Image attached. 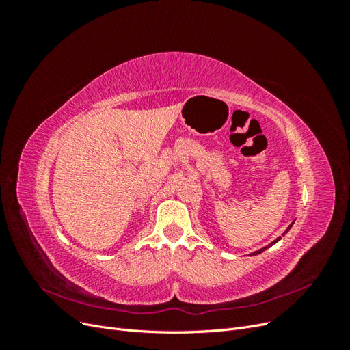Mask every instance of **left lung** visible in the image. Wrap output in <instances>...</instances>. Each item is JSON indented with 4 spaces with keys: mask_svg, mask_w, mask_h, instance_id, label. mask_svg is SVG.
Listing matches in <instances>:
<instances>
[{
    "mask_svg": "<svg viewBox=\"0 0 350 350\" xmlns=\"http://www.w3.org/2000/svg\"><path fill=\"white\" fill-rule=\"evenodd\" d=\"M292 225H293V224H292ZM292 225H291V226H292ZM291 226H289V228H288V229H286V232H288V230H289V229H291ZM286 232H284V234H286ZM284 234H283V235H284ZM279 239H280V237H279V238H278V239H276V241H273V242H271V243H270V245H273V243H276V242H278V241H279ZM270 245H269V247H270ZM269 247H264V248H261V250H258V251H256V252H252V256H257V254H260V252H262V251H264V250H267V248H269Z\"/></svg>",
    "mask_w": 350,
    "mask_h": 350,
    "instance_id": "8db88e82",
    "label": "left lung"
}]
</instances>
